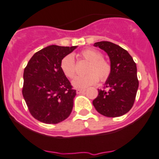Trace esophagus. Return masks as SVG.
<instances>
[{"label":"esophagus","mask_w":159,"mask_h":159,"mask_svg":"<svg viewBox=\"0 0 159 159\" xmlns=\"http://www.w3.org/2000/svg\"><path fill=\"white\" fill-rule=\"evenodd\" d=\"M84 92H85V90L84 89H77L76 93H77V94H81V93H84Z\"/></svg>","instance_id":"34e87169"}]
</instances>
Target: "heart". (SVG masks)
<instances>
[{
	"instance_id": "heart-1",
	"label": "heart",
	"mask_w": 159,
	"mask_h": 159,
	"mask_svg": "<svg viewBox=\"0 0 159 159\" xmlns=\"http://www.w3.org/2000/svg\"><path fill=\"white\" fill-rule=\"evenodd\" d=\"M81 56L90 62L87 69L88 75L78 76L72 81L73 86L76 89H85L96 84L99 78L104 81L109 78L111 66L108 61L103 58L100 52L94 48H86L81 52ZM60 69L63 75L68 78H73L75 75V61L72 54H68L62 59Z\"/></svg>"
}]
</instances>
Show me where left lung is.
Listing matches in <instances>:
<instances>
[{
	"label": "left lung",
	"mask_w": 159,
	"mask_h": 159,
	"mask_svg": "<svg viewBox=\"0 0 159 159\" xmlns=\"http://www.w3.org/2000/svg\"><path fill=\"white\" fill-rule=\"evenodd\" d=\"M94 46L108 55L111 72L105 82V87L109 89H98V96L93 104L104 116L120 117L130 111L136 99L139 86L136 63L129 53L118 44L99 41Z\"/></svg>",
	"instance_id": "left-lung-1"
}]
</instances>
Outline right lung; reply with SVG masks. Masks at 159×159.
I'll use <instances>...</instances> for the list:
<instances>
[{
  "label": "right lung",
  "mask_w": 159,
  "mask_h": 159,
  "mask_svg": "<svg viewBox=\"0 0 159 159\" xmlns=\"http://www.w3.org/2000/svg\"><path fill=\"white\" fill-rule=\"evenodd\" d=\"M76 48L48 46L28 62L23 73V96L35 119L57 124L70 115L76 90L62 72L60 62Z\"/></svg>",
  "instance_id": "obj_1"
}]
</instances>
